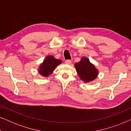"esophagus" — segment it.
<instances>
[{"instance_id": "1", "label": "esophagus", "mask_w": 131, "mask_h": 131, "mask_svg": "<svg viewBox=\"0 0 131 131\" xmlns=\"http://www.w3.org/2000/svg\"><path fill=\"white\" fill-rule=\"evenodd\" d=\"M65 63L66 64H68V65H70V64H71V60H66V61H65Z\"/></svg>"}]
</instances>
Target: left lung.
Instances as JSON below:
<instances>
[{"label":"left lung","instance_id":"left-lung-1","mask_svg":"<svg viewBox=\"0 0 131 131\" xmlns=\"http://www.w3.org/2000/svg\"><path fill=\"white\" fill-rule=\"evenodd\" d=\"M74 67L80 80L85 83L93 81L98 75V70L95 66L86 57H82L79 62L74 64Z\"/></svg>","mask_w":131,"mask_h":131}]
</instances>
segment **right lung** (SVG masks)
<instances>
[{"label": "right lung", "instance_id": "add662e5", "mask_svg": "<svg viewBox=\"0 0 131 131\" xmlns=\"http://www.w3.org/2000/svg\"><path fill=\"white\" fill-rule=\"evenodd\" d=\"M62 63L61 60L56 59L52 55H48L39 67L38 72L44 77H48L51 74L59 64Z\"/></svg>", "mask_w": 131, "mask_h": 131}]
</instances>
